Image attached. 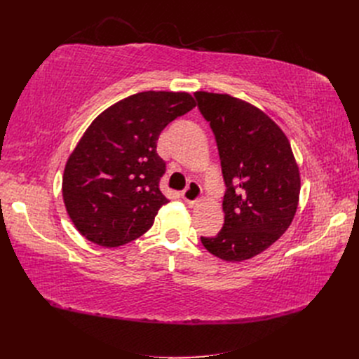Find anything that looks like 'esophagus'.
I'll list each match as a JSON object with an SVG mask.
<instances>
[{"label":"esophagus","mask_w":359,"mask_h":359,"mask_svg":"<svg viewBox=\"0 0 359 359\" xmlns=\"http://www.w3.org/2000/svg\"><path fill=\"white\" fill-rule=\"evenodd\" d=\"M201 195H202L201 186L195 182H191L187 184L186 189L182 192V198L187 205H194L195 202H198L201 199Z\"/></svg>","instance_id":"obj_1"}]
</instances>
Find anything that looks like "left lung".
<instances>
[{
	"label": "left lung",
	"instance_id": "1",
	"mask_svg": "<svg viewBox=\"0 0 359 359\" xmlns=\"http://www.w3.org/2000/svg\"><path fill=\"white\" fill-rule=\"evenodd\" d=\"M215 135L225 182L224 225L203 248L225 262L269 249L291 225L299 198V170L282 129L256 106L230 94L196 91Z\"/></svg>",
	"mask_w": 359,
	"mask_h": 359
}]
</instances>
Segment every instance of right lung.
I'll return each mask as SVG.
<instances>
[{
    "mask_svg": "<svg viewBox=\"0 0 359 359\" xmlns=\"http://www.w3.org/2000/svg\"><path fill=\"white\" fill-rule=\"evenodd\" d=\"M196 106L184 91H142L111 104L91 122L65 164L62 198L88 241L118 248L147 233L168 199L158 183L161 130Z\"/></svg>",
    "mask_w": 359,
    "mask_h": 359,
    "instance_id": "obj_1",
    "label": "right lung"
}]
</instances>
